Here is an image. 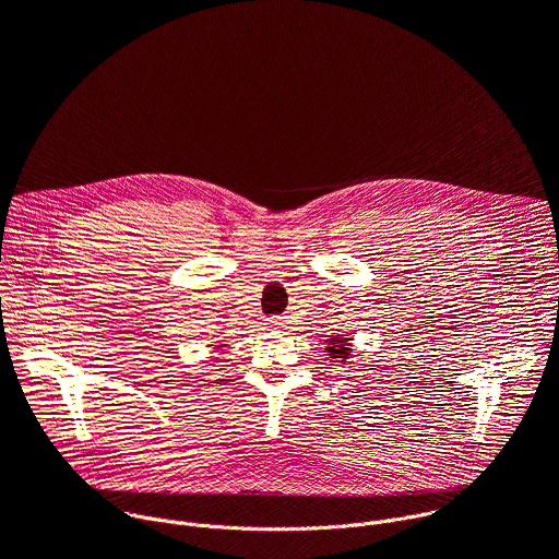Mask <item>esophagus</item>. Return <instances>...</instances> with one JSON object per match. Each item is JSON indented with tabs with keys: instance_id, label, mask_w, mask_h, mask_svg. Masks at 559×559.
I'll list each match as a JSON object with an SVG mask.
<instances>
[{
	"instance_id": "esophagus-1",
	"label": "esophagus",
	"mask_w": 559,
	"mask_h": 559,
	"mask_svg": "<svg viewBox=\"0 0 559 559\" xmlns=\"http://www.w3.org/2000/svg\"><path fill=\"white\" fill-rule=\"evenodd\" d=\"M267 325H270V330H285L287 328V318L285 316H272Z\"/></svg>"
}]
</instances>
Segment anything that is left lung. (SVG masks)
<instances>
[{
    "mask_svg": "<svg viewBox=\"0 0 559 559\" xmlns=\"http://www.w3.org/2000/svg\"><path fill=\"white\" fill-rule=\"evenodd\" d=\"M328 352H330L332 358L345 362V360L349 358V343H347V338H341V341H338V338H332Z\"/></svg>",
    "mask_w": 559,
    "mask_h": 559,
    "instance_id": "obj_1",
    "label": "left lung"
}]
</instances>
